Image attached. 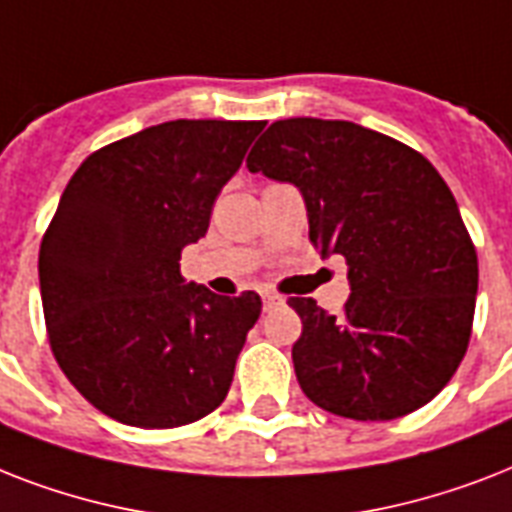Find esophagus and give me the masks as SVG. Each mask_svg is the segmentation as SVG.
I'll return each instance as SVG.
<instances>
[{
	"instance_id": "obj_1",
	"label": "esophagus",
	"mask_w": 512,
	"mask_h": 512,
	"mask_svg": "<svg viewBox=\"0 0 512 512\" xmlns=\"http://www.w3.org/2000/svg\"><path fill=\"white\" fill-rule=\"evenodd\" d=\"M284 300H281V295H276V292H265L263 295V305L265 311H271V308H276V305H281Z\"/></svg>"
}]
</instances>
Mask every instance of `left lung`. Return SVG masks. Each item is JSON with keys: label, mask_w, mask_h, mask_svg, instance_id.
I'll return each instance as SVG.
<instances>
[{"label": "left lung", "mask_w": 512, "mask_h": 512, "mask_svg": "<svg viewBox=\"0 0 512 512\" xmlns=\"http://www.w3.org/2000/svg\"><path fill=\"white\" fill-rule=\"evenodd\" d=\"M247 167L295 185L313 247L348 263L340 316L289 297L305 396L364 422L436 398L468 350L478 292L476 247L436 167L382 132L311 116L273 122Z\"/></svg>", "instance_id": "8db88e82"}]
</instances>
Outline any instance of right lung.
<instances>
[{"instance_id": "obj_1", "label": "right lung", "mask_w": 512, "mask_h": 512, "mask_svg": "<svg viewBox=\"0 0 512 512\" xmlns=\"http://www.w3.org/2000/svg\"><path fill=\"white\" fill-rule=\"evenodd\" d=\"M265 122L175 119L87 156L39 249L52 353L71 385L135 428H177L228 396L260 295L185 284L180 252Z\"/></svg>"}]
</instances>
